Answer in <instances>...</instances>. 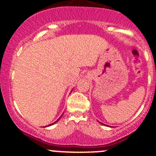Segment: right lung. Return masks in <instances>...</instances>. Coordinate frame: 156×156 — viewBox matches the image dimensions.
<instances>
[{"mask_svg": "<svg viewBox=\"0 0 156 156\" xmlns=\"http://www.w3.org/2000/svg\"><path fill=\"white\" fill-rule=\"evenodd\" d=\"M58 120H59V119H58ZM58 120H57V121H58ZM57 121H56V122H57ZM53 124H54V123H53ZM52 125H53V124H52Z\"/></svg>", "mask_w": 156, "mask_h": 156, "instance_id": "right-lung-1", "label": "right lung"}]
</instances>
